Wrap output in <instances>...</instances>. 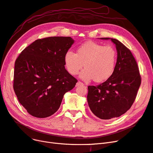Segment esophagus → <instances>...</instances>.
<instances>
[{"instance_id": "34e87169", "label": "esophagus", "mask_w": 153, "mask_h": 153, "mask_svg": "<svg viewBox=\"0 0 153 153\" xmlns=\"http://www.w3.org/2000/svg\"><path fill=\"white\" fill-rule=\"evenodd\" d=\"M83 85V84L82 82H78L76 83V87H78V86H79V85Z\"/></svg>"}]
</instances>
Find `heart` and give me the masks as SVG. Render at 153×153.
Listing matches in <instances>:
<instances>
[{"label": "heart", "instance_id": "heart-1", "mask_svg": "<svg viewBox=\"0 0 153 153\" xmlns=\"http://www.w3.org/2000/svg\"><path fill=\"white\" fill-rule=\"evenodd\" d=\"M117 52L111 46H103L92 41H88L79 46L76 54L68 51L64 56L66 70L72 75H76L82 69L80 78L85 81L93 79L96 82L107 80L113 74Z\"/></svg>", "mask_w": 153, "mask_h": 153}]
</instances>
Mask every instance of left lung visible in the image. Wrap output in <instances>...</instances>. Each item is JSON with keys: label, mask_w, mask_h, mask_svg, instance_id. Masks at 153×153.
<instances>
[{"label": "left lung", "mask_w": 153, "mask_h": 153, "mask_svg": "<svg viewBox=\"0 0 153 153\" xmlns=\"http://www.w3.org/2000/svg\"><path fill=\"white\" fill-rule=\"evenodd\" d=\"M117 51L113 74L100 85L88 87L87 102L91 111L102 120L117 118L134 103L141 83L137 62L131 51L122 42L111 38Z\"/></svg>", "instance_id": "1"}]
</instances>
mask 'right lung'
I'll use <instances>...</instances> for the list:
<instances>
[{"mask_svg":"<svg viewBox=\"0 0 153 153\" xmlns=\"http://www.w3.org/2000/svg\"><path fill=\"white\" fill-rule=\"evenodd\" d=\"M75 40L70 36L38 39L16 60L14 91L19 103L36 118H47L59 108L66 92L77 80L67 71L64 56Z\"/></svg>","mask_w":153,"mask_h":153,"instance_id":"right-lung-1","label":"right lung"}]
</instances>
